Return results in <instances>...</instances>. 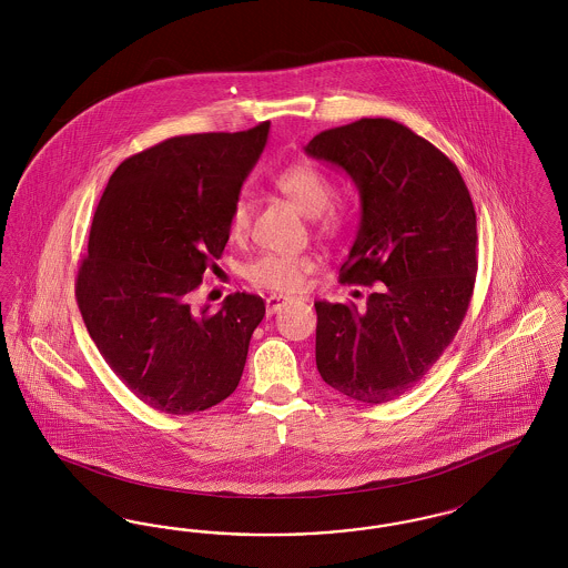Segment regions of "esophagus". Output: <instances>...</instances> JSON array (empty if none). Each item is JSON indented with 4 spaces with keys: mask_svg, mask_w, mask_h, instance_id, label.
Listing matches in <instances>:
<instances>
[{
    "mask_svg": "<svg viewBox=\"0 0 568 568\" xmlns=\"http://www.w3.org/2000/svg\"><path fill=\"white\" fill-rule=\"evenodd\" d=\"M287 302V297L283 296H268L266 297V311H268V315H274L283 304Z\"/></svg>",
    "mask_w": 568,
    "mask_h": 568,
    "instance_id": "34e87169",
    "label": "esophagus"
}]
</instances>
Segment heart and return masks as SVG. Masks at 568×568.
Listing matches in <instances>:
<instances>
[{
	"instance_id": "b5f03b06",
	"label": "heart",
	"mask_w": 568,
	"mask_h": 568,
	"mask_svg": "<svg viewBox=\"0 0 568 568\" xmlns=\"http://www.w3.org/2000/svg\"><path fill=\"white\" fill-rule=\"evenodd\" d=\"M274 187L285 193L302 213L315 216L324 230H332L338 223V216L325 211L332 202V183L315 163L297 162L285 165L272 176ZM253 206L241 195L227 219V232L234 241H241L248 232ZM313 271V260L308 255L296 253H264L246 266V278L262 290L276 294H296L304 287L306 274Z\"/></svg>"
}]
</instances>
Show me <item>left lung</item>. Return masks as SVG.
<instances>
[{
  "mask_svg": "<svg viewBox=\"0 0 568 568\" xmlns=\"http://www.w3.org/2000/svg\"><path fill=\"white\" fill-rule=\"evenodd\" d=\"M304 151L343 168L362 219L343 283L375 292L366 308L315 302L325 383L381 405L424 377L454 341L477 274V216L456 163L392 119H359Z\"/></svg>",
  "mask_w": 568,
  "mask_h": 568,
  "instance_id": "obj_1",
  "label": "left lung"
}]
</instances>
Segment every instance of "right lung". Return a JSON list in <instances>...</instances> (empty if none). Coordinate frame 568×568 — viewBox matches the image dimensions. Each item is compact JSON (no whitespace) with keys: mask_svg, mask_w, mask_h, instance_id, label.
<instances>
[{"mask_svg":"<svg viewBox=\"0 0 568 568\" xmlns=\"http://www.w3.org/2000/svg\"><path fill=\"white\" fill-rule=\"evenodd\" d=\"M268 130L264 121L236 134L168 138L121 163L98 202L79 308L112 373L155 410H206L243 377L264 300L236 292L216 313H195L191 294L230 241V211Z\"/></svg>","mask_w":568,"mask_h":568,"instance_id":"right-lung-1","label":"right lung"}]
</instances>
